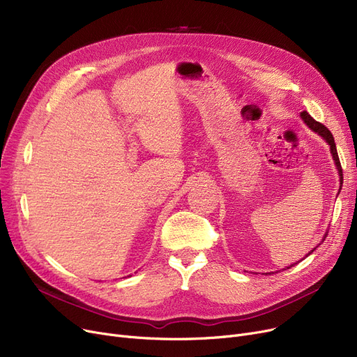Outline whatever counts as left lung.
I'll return each instance as SVG.
<instances>
[{"label":"left lung","instance_id":"obj_1","mask_svg":"<svg viewBox=\"0 0 357 357\" xmlns=\"http://www.w3.org/2000/svg\"><path fill=\"white\" fill-rule=\"evenodd\" d=\"M301 119L304 120V123L312 130V131H315V133H318L320 135L328 144H330V152H331V155H333V159H334V163H335V166H337V171H339V176H340V190H342V185H343V171H342V165H340V159H339V155H337V147H335V143H334V137H333V135H331V131L324 126V124H321V123H318V121H315L307 111H303L301 112ZM326 237H327V233L324 234V238H323V241L326 240ZM311 252H314V250H311ZM311 252L308 253V255H311ZM307 255V256H308ZM294 265H291V266H288L287 269H289V268H292Z\"/></svg>","mask_w":357,"mask_h":357}]
</instances>
